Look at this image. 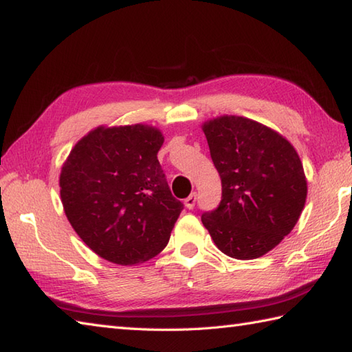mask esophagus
Wrapping results in <instances>:
<instances>
[{
  "mask_svg": "<svg viewBox=\"0 0 352 352\" xmlns=\"http://www.w3.org/2000/svg\"><path fill=\"white\" fill-rule=\"evenodd\" d=\"M195 201H197V194L194 192V194H190L188 198L184 199V206H186V209H194Z\"/></svg>",
  "mask_w": 352,
  "mask_h": 352,
  "instance_id": "esophagus-1",
  "label": "esophagus"
}]
</instances>
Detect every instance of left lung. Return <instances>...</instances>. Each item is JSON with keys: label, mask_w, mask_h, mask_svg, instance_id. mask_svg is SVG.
I'll return each instance as SVG.
<instances>
[{"label": "left lung", "mask_w": 352, "mask_h": 352, "mask_svg": "<svg viewBox=\"0 0 352 352\" xmlns=\"http://www.w3.org/2000/svg\"><path fill=\"white\" fill-rule=\"evenodd\" d=\"M201 129L223 184L218 209L201 221L227 256H264L304 210L308 183L298 151L278 131L243 116L213 117Z\"/></svg>", "instance_id": "8db88e82"}]
</instances>
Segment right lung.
Instances as JSON below:
<instances>
[{
    "mask_svg": "<svg viewBox=\"0 0 352 352\" xmlns=\"http://www.w3.org/2000/svg\"><path fill=\"white\" fill-rule=\"evenodd\" d=\"M164 137L146 123L98 126L60 168L67 219L100 258L137 265L166 247L183 204L172 197L157 154Z\"/></svg>",
    "mask_w": 352,
    "mask_h": 352,
    "instance_id": "add662e5",
    "label": "right lung"
}]
</instances>
